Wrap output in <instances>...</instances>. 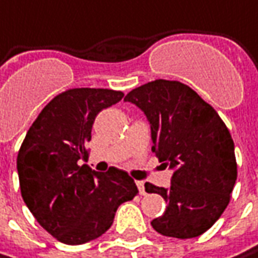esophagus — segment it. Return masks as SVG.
<instances>
[{"instance_id": "34e87169", "label": "esophagus", "mask_w": 258, "mask_h": 258, "mask_svg": "<svg viewBox=\"0 0 258 258\" xmlns=\"http://www.w3.org/2000/svg\"><path fill=\"white\" fill-rule=\"evenodd\" d=\"M137 185H138V190H140V193H141V195H145L144 181H137Z\"/></svg>"}]
</instances>
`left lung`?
Masks as SVG:
<instances>
[{
    "label": "left lung",
    "instance_id": "obj_1",
    "mask_svg": "<svg viewBox=\"0 0 258 258\" xmlns=\"http://www.w3.org/2000/svg\"><path fill=\"white\" fill-rule=\"evenodd\" d=\"M124 101L144 111L151 151L174 171L168 188L145 182L147 193H157L168 204L151 221L153 229L178 239L201 236L227 208L238 177L229 129L210 104L179 81H150Z\"/></svg>",
    "mask_w": 258,
    "mask_h": 258
}]
</instances>
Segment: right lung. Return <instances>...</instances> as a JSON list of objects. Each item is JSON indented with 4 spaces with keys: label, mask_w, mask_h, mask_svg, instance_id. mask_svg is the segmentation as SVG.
Listing matches in <instances>:
<instances>
[{
    "label": "right lung",
    "mask_w": 258,
    "mask_h": 258,
    "mask_svg": "<svg viewBox=\"0 0 258 258\" xmlns=\"http://www.w3.org/2000/svg\"><path fill=\"white\" fill-rule=\"evenodd\" d=\"M123 92L70 89L54 96L29 127L17 154L22 198L43 229L57 241L80 245L104 235L117 208L138 195L127 172L105 174L87 165L95 117Z\"/></svg>",
    "instance_id": "right-lung-1"
}]
</instances>
